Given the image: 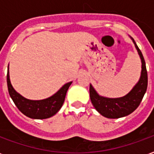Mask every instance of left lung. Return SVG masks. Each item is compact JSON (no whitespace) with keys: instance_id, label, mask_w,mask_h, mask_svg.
<instances>
[{"instance_id":"8db88e82","label":"left lung","mask_w":154,"mask_h":154,"mask_svg":"<svg viewBox=\"0 0 154 154\" xmlns=\"http://www.w3.org/2000/svg\"><path fill=\"white\" fill-rule=\"evenodd\" d=\"M139 56L142 61V72L139 82L136 84L132 91L126 96L120 98H106L100 97L97 91L90 85V97L91 103L96 110L105 117L110 119H117L131 114L138 108L147 90L148 87V73L146 69V64L141 51L137 46L135 41L132 38Z\"/></svg>"}]
</instances>
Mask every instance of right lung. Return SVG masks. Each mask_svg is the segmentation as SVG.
<instances>
[{
    "label": "right lung",
    "mask_w": 154,
    "mask_h": 154,
    "mask_svg": "<svg viewBox=\"0 0 154 154\" xmlns=\"http://www.w3.org/2000/svg\"><path fill=\"white\" fill-rule=\"evenodd\" d=\"M6 80L9 94L15 106L20 110V112L31 119H38L49 118L51 116H54L60 110L65 100L68 87L72 84V82L65 84L57 93L47 99L41 100H31L23 97L21 95L15 91L10 81L9 70L7 71Z\"/></svg>",
    "instance_id": "obj_1"
}]
</instances>
